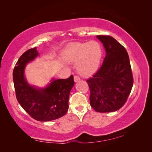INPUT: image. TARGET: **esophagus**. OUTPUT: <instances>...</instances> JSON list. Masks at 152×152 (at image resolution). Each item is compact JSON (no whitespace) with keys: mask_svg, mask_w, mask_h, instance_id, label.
Wrapping results in <instances>:
<instances>
[{"mask_svg":"<svg viewBox=\"0 0 152 152\" xmlns=\"http://www.w3.org/2000/svg\"><path fill=\"white\" fill-rule=\"evenodd\" d=\"M73 79H74V82H78L79 80H80V79L79 78V77H78L77 75H75L74 77H73Z\"/></svg>","mask_w":152,"mask_h":152,"instance_id":"1","label":"esophagus"}]
</instances>
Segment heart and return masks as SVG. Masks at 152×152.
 <instances>
[{
	"mask_svg": "<svg viewBox=\"0 0 152 152\" xmlns=\"http://www.w3.org/2000/svg\"><path fill=\"white\" fill-rule=\"evenodd\" d=\"M62 58L69 64H77L80 74L89 77L98 71L103 56V49L97 41L76 42L67 46L62 53Z\"/></svg>",
	"mask_w": 152,
	"mask_h": 152,
	"instance_id": "heart-1",
	"label": "heart"
}]
</instances>
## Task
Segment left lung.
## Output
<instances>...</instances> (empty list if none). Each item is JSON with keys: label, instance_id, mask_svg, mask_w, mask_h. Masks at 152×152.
I'll list each match as a JSON object with an SVG mask.
<instances>
[{"label": "left lung", "instance_id": "obj_1", "mask_svg": "<svg viewBox=\"0 0 152 152\" xmlns=\"http://www.w3.org/2000/svg\"><path fill=\"white\" fill-rule=\"evenodd\" d=\"M106 51L99 70L87 80L91 92L90 104L101 113L117 111L126 103L132 85L129 58L123 45L108 35L96 36Z\"/></svg>", "mask_w": 152, "mask_h": 152}]
</instances>
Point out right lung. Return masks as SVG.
Segmentation results:
<instances>
[{
  "label": "right lung",
  "instance_id": "1",
  "mask_svg": "<svg viewBox=\"0 0 152 152\" xmlns=\"http://www.w3.org/2000/svg\"><path fill=\"white\" fill-rule=\"evenodd\" d=\"M39 55L37 48L23 54L13 70V81L18 103L26 112L40 122L55 120L63 117L68 110L69 95L74 86L73 77L66 79L50 80L46 87L40 88L28 84L25 76L27 63Z\"/></svg>",
  "mask_w": 152,
  "mask_h": 152
}]
</instances>
